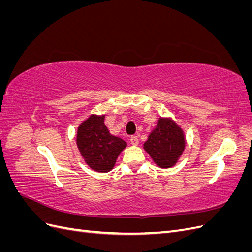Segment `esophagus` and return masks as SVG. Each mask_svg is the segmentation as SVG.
<instances>
[{"label":"esophagus","instance_id":"obj_1","mask_svg":"<svg viewBox=\"0 0 252 252\" xmlns=\"http://www.w3.org/2000/svg\"><path fill=\"white\" fill-rule=\"evenodd\" d=\"M130 143L132 144V145H134V146H136V145L139 144V138L136 135H132L131 138H130Z\"/></svg>","mask_w":252,"mask_h":252}]
</instances>
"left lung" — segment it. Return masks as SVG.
<instances>
[{"label": "left lung", "instance_id": "8db88e82", "mask_svg": "<svg viewBox=\"0 0 252 252\" xmlns=\"http://www.w3.org/2000/svg\"><path fill=\"white\" fill-rule=\"evenodd\" d=\"M184 131L171 118H159L158 125L144 143V149L159 168H170L185 149Z\"/></svg>", "mask_w": 252, "mask_h": 252}]
</instances>
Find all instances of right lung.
Returning a JSON list of instances; mask_svg holds the SVG:
<instances>
[{
  "label": "right lung",
  "instance_id": "right-lung-1",
  "mask_svg": "<svg viewBox=\"0 0 252 252\" xmlns=\"http://www.w3.org/2000/svg\"><path fill=\"white\" fill-rule=\"evenodd\" d=\"M104 120L105 114H91L79 125L77 132V145L81 156L90 168L97 172L110 171L119 155L127 146L123 139L109 132Z\"/></svg>",
  "mask_w": 252,
  "mask_h": 252
}]
</instances>
